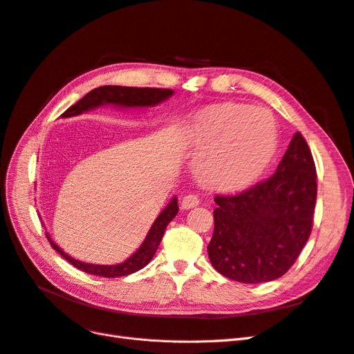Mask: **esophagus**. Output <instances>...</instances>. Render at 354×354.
Segmentation results:
<instances>
[{
  "mask_svg": "<svg viewBox=\"0 0 354 354\" xmlns=\"http://www.w3.org/2000/svg\"><path fill=\"white\" fill-rule=\"evenodd\" d=\"M199 205V198L194 194H189L183 198V201H181V207H183L185 209H190V208H195Z\"/></svg>",
  "mask_w": 354,
  "mask_h": 354,
  "instance_id": "obj_1",
  "label": "esophagus"
}]
</instances>
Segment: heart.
I'll use <instances>...</instances> for the list:
<instances>
[{"mask_svg": "<svg viewBox=\"0 0 354 354\" xmlns=\"http://www.w3.org/2000/svg\"><path fill=\"white\" fill-rule=\"evenodd\" d=\"M189 142L199 153L195 168L203 183L238 189L269 165L277 146L276 122L267 109L227 103L201 116Z\"/></svg>", "mask_w": 354, "mask_h": 354, "instance_id": "1", "label": "heart"}]
</instances>
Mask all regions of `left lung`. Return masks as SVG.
I'll list each match as a JSON object with an SVG mask.
<instances>
[{"label": "left lung", "instance_id": "8db88e82", "mask_svg": "<svg viewBox=\"0 0 354 354\" xmlns=\"http://www.w3.org/2000/svg\"><path fill=\"white\" fill-rule=\"evenodd\" d=\"M317 196L316 167L295 133L276 173L238 195L214 198L208 257L232 281L261 283L291 269L308 241Z\"/></svg>", "mask_w": 354, "mask_h": 354}]
</instances>
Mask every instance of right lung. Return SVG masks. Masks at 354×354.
<instances>
[{"label":"right lung","instance_id":"1","mask_svg":"<svg viewBox=\"0 0 354 354\" xmlns=\"http://www.w3.org/2000/svg\"><path fill=\"white\" fill-rule=\"evenodd\" d=\"M173 94L174 91L168 88H149V87L138 88V87H121V85H103V87L94 88L90 93L85 94L80 102L71 106V108L62 116L63 118L77 116V115H81L82 112H88L103 104H113V106H120V108H151V106H156L158 103L169 99ZM177 212H178V205H177V198L174 196L164 208V211L160 212L156 217V220L153 221L151 230L147 233V236L140 245V248H138L130 259H127L124 263L113 264V266L90 264V263L75 260L71 255H68L65 251H63L59 245H56L51 241L48 233H47V239L53 248H55L63 259L85 273L103 276V277L127 276L143 269V267L147 266V263L152 260V257L155 255L160 241H162L164 232L168 226V223L177 216Z\"/></svg>","mask_w":354,"mask_h":354}]
</instances>
